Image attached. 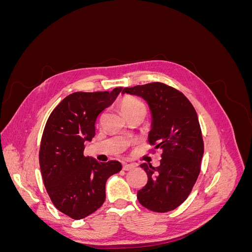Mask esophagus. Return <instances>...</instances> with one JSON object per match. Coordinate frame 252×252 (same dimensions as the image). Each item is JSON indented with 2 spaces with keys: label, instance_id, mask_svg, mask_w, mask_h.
<instances>
[{
  "label": "esophagus",
  "instance_id": "esophagus-1",
  "mask_svg": "<svg viewBox=\"0 0 252 252\" xmlns=\"http://www.w3.org/2000/svg\"><path fill=\"white\" fill-rule=\"evenodd\" d=\"M133 168H134V165H132V164H127V163H124V164H123V169L126 170V171L131 170V169H133Z\"/></svg>",
  "mask_w": 252,
  "mask_h": 252
}]
</instances>
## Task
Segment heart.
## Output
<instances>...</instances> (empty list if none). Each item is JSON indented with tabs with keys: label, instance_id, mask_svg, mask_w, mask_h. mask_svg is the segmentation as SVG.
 <instances>
[{
	"label": "heart",
	"instance_id": "b5f03b06",
	"mask_svg": "<svg viewBox=\"0 0 252 252\" xmlns=\"http://www.w3.org/2000/svg\"><path fill=\"white\" fill-rule=\"evenodd\" d=\"M120 109L126 118L136 113H143L145 116L147 112L146 105L139 98L131 95H126L122 98L120 102Z\"/></svg>",
	"mask_w": 252,
	"mask_h": 252
}]
</instances>
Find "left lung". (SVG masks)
Here are the masks:
<instances>
[{
	"label": "left lung",
	"instance_id": "left-lung-1",
	"mask_svg": "<svg viewBox=\"0 0 252 252\" xmlns=\"http://www.w3.org/2000/svg\"><path fill=\"white\" fill-rule=\"evenodd\" d=\"M142 96L152 112L148 142L150 152L162 149L161 165L144 163L148 182L138 191L142 206L155 212H167L184 202L201 171L204 142L197 114L180 90L155 82L122 89V94Z\"/></svg>",
	"mask_w": 252,
	"mask_h": 252
}]
</instances>
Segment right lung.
Returning a JSON list of instances; mask_svg holds the SVG:
<instances>
[{"mask_svg": "<svg viewBox=\"0 0 252 252\" xmlns=\"http://www.w3.org/2000/svg\"><path fill=\"white\" fill-rule=\"evenodd\" d=\"M121 90L71 94L52 110L45 125L39 151L42 179L52 204L73 220L101 207L106 181L122 169L118 161L102 163L84 156V143L95 134L96 118Z\"/></svg>", "mask_w": 252, "mask_h": 252, "instance_id": "1", "label": "right lung"}]
</instances>
